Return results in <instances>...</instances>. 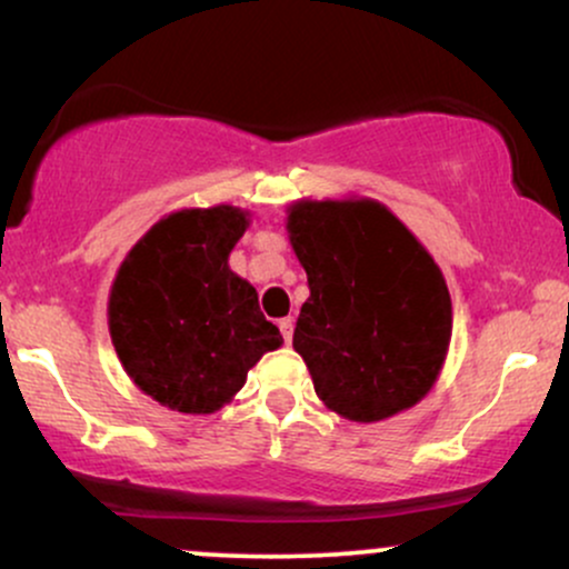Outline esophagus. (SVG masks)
<instances>
[{
    "mask_svg": "<svg viewBox=\"0 0 569 569\" xmlns=\"http://www.w3.org/2000/svg\"><path fill=\"white\" fill-rule=\"evenodd\" d=\"M278 329H280V335H283V342L289 345L291 337H293V318H280Z\"/></svg>",
    "mask_w": 569,
    "mask_h": 569,
    "instance_id": "34e87169",
    "label": "esophagus"
}]
</instances>
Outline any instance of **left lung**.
<instances>
[{"mask_svg":"<svg viewBox=\"0 0 569 569\" xmlns=\"http://www.w3.org/2000/svg\"><path fill=\"white\" fill-rule=\"evenodd\" d=\"M289 238L310 289L293 350L318 398L356 422L415 407L433 388L452 337L439 264L371 200L297 202Z\"/></svg>","mask_w":569,"mask_h":569,"instance_id":"8db88e82","label":"left lung"}]
</instances>
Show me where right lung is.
Listing matches in <instances>:
<instances>
[{
	"label": "right lung",
	"instance_id": "obj_1",
	"mask_svg": "<svg viewBox=\"0 0 569 569\" xmlns=\"http://www.w3.org/2000/svg\"><path fill=\"white\" fill-rule=\"evenodd\" d=\"M232 206L171 213L136 243L109 297L122 367L147 396L184 415H211L248 369L283 342L257 289L227 264L246 232Z\"/></svg>",
	"mask_w": 569,
	"mask_h": 569
}]
</instances>
